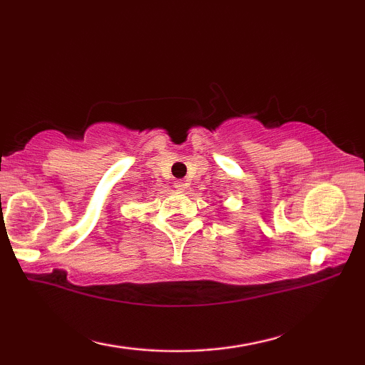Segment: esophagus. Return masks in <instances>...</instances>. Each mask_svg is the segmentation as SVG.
Wrapping results in <instances>:
<instances>
[{"instance_id": "esophagus-1", "label": "esophagus", "mask_w": 365, "mask_h": 365, "mask_svg": "<svg viewBox=\"0 0 365 365\" xmlns=\"http://www.w3.org/2000/svg\"><path fill=\"white\" fill-rule=\"evenodd\" d=\"M175 188H178V190H185V183H183L182 180H178V182L175 183Z\"/></svg>"}]
</instances>
